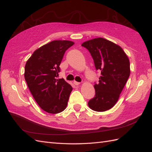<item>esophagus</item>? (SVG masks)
Returning a JSON list of instances; mask_svg holds the SVG:
<instances>
[{"instance_id": "1", "label": "esophagus", "mask_w": 152, "mask_h": 152, "mask_svg": "<svg viewBox=\"0 0 152 152\" xmlns=\"http://www.w3.org/2000/svg\"><path fill=\"white\" fill-rule=\"evenodd\" d=\"M74 84L76 85V86H78V85L80 84V82H78L74 81Z\"/></svg>"}]
</instances>
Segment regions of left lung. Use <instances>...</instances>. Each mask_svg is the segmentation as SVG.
<instances>
[{
    "label": "left lung",
    "mask_w": 152,
    "mask_h": 152,
    "mask_svg": "<svg viewBox=\"0 0 152 152\" xmlns=\"http://www.w3.org/2000/svg\"><path fill=\"white\" fill-rule=\"evenodd\" d=\"M82 46L91 53L101 76L94 88L95 95L88 102L89 107L96 112L112 108L119 99L130 75V63L122 48L103 38L83 42Z\"/></svg>",
    "instance_id": "left-lung-1"
}]
</instances>
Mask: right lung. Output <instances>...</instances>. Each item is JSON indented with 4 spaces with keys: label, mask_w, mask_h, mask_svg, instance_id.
Masks as SVG:
<instances>
[{
    "label": "right lung",
    "mask_w": 152,
    "mask_h": 152,
    "mask_svg": "<svg viewBox=\"0 0 152 152\" xmlns=\"http://www.w3.org/2000/svg\"><path fill=\"white\" fill-rule=\"evenodd\" d=\"M74 43L53 40L36 51L27 61L25 79L32 95L45 112L57 114L66 108L72 88L63 78L57 79L65 51Z\"/></svg>",
    "instance_id": "1"
}]
</instances>
